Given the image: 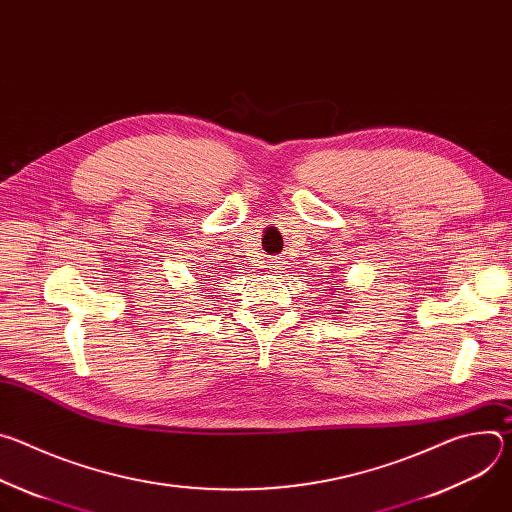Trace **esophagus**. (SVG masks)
<instances>
[{
	"label": "esophagus",
	"mask_w": 512,
	"mask_h": 512,
	"mask_svg": "<svg viewBox=\"0 0 512 512\" xmlns=\"http://www.w3.org/2000/svg\"><path fill=\"white\" fill-rule=\"evenodd\" d=\"M285 265H287V263H285L283 259H279V257H277V259H273V261H271V265H269V267H271V271H273V273H283Z\"/></svg>",
	"instance_id": "obj_1"
}]
</instances>
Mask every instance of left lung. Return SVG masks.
<instances>
[{
	"label": "left lung",
	"instance_id": "1",
	"mask_svg": "<svg viewBox=\"0 0 512 512\" xmlns=\"http://www.w3.org/2000/svg\"><path fill=\"white\" fill-rule=\"evenodd\" d=\"M328 279H332V275H328ZM338 287H340V285H338L336 281L330 285V298H338V302H342V298H340V291H336ZM346 306H348V302H346V304H342V306H340V310H334V312H338V314H344Z\"/></svg>",
	"mask_w": 512,
	"mask_h": 512
}]
</instances>
